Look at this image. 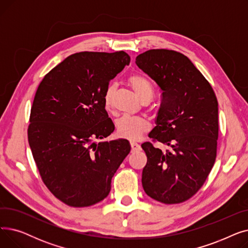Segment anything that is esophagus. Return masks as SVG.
I'll return each instance as SVG.
<instances>
[{
	"label": "esophagus",
	"mask_w": 248,
	"mask_h": 248,
	"mask_svg": "<svg viewBox=\"0 0 248 248\" xmlns=\"http://www.w3.org/2000/svg\"><path fill=\"white\" fill-rule=\"evenodd\" d=\"M131 147H132V152H137L140 150V146L135 141H131Z\"/></svg>",
	"instance_id": "1"
}]
</instances>
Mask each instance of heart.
I'll return each instance as SVG.
<instances>
[{"label": "heart", "mask_w": 248, "mask_h": 248, "mask_svg": "<svg viewBox=\"0 0 248 248\" xmlns=\"http://www.w3.org/2000/svg\"><path fill=\"white\" fill-rule=\"evenodd\" d=\"M127 83L134 93L141 100H151L154 94V88L147 77L140 74H132L127 78ZM115 85L110 83L103 91V107L108 111H111L114 103ZM151 124L149 121L141 116H122L116 122V133L121 138L137 140L149 132Z\"/></svg>", "instance_id": "b5f03b06"}]
</instances>
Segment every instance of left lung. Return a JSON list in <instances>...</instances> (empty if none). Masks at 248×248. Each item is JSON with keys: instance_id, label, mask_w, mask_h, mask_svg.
I'll list each match as a JSON object with an SVG mask.
<instances>
[{"instance_id": "8db88e82", "label": "left lung", "mask_w": 248, "mask_h": 248, "mask_svg": "<svg viewBox=\"0 0 248 248\" xmlns=\"http://www.w3.org/2000/svg\"><path fill=\"white\" fill-rule=\"evenodd\" d=\"M136 64L162 90L157 125L149 138L168 147L141 145L148 158L142 188L161 203H182L199 191L215 163L218 101L210 83L180 52L148 50Z\"/></svg>"}]
</instances>
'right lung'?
<instances>
[{"mask_svg": "<svg viewBox=\"0 0 248 248\" xmlns=\"http://www.w3.org/2000/svg\"><path fill=\"white\" fill-rule=\"evenodd\" d=\"M131 57L125 52H79L49 71L33 100L28 141L42 181L71 207L106 198L111 179L131 152L126 140L95 142L114 125L103 91Z\"/></svg>", "mask_w": 248, "mask_h": 248, "instance_id": "add662e5", "label": "right lung"}]
</instances>
